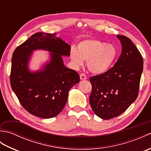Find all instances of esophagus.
I'll return each mask as SVG.
<instances>
[{
  "label": "esophagus",
  "instance_id": "obj_1",
  "mask_svg": "<svg viewBox=\"0 0 151 151\" xmlns=\"http://www.w3.org/2000/svg\"><path fill=\"white\" fill-rule=\"evenodd\" d=\"M80 78H81V80H86L87 79V76H86L85 74L81 73V75H80Z\"/></svg>",
  "mask_w": 151,
  "mask_h": 151
}]
</instances>
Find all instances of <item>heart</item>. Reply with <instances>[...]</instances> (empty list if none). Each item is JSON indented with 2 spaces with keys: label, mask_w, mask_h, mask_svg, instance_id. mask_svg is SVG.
I'll return each mask as SVG.
<instances>
[{
  "label": "heart",
  "mask_w": 151,
  "mask_h": 151,
  "mask_svg": "<svg viewBox=\"0 0 151 151\" xmlns=\"http://www.w3.org/2000/svg\"><path fill=\"white\" fill-rule=\"evenodd\" d=\"M117 51L113 45L96 39L79 42L70 51V58L75 66L82 65L87 60L89 70L93 73L102 74L110 69L116 58Z\"/></svg>",
  "instance_id": "obj_1"
}]
</instances>
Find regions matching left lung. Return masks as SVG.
Masks as SVG:
<instances>
[{"instance_id":"8db88e82","label":"left lung","mask_w":151,"mask_h":151,"mask_svg":"<svg viewBox=\"0 0 151 151\" xmlns=\"http://www.w3.org/2000/svg\"><path fill=\"white\" fill-rule=\"evenodd\" d=\"M122 45L121 54L113 67L89 78V97L95 114L110 119L123 114L136 101L143 68L142 54L129 37L117 35Z\"/></svg>"}]
</instances>
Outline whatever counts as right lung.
Returning a JSON list of instances; mask_svg holds the SVG:
<instances>
[{"label":"right lung","mask_w":151,"mask_h":151,"mask_svg":"<svg viewBox=\"0 0 151 151\" xmlns=\"http://www.w3.org/2000/svg\"><path fill=\"white\" fill-rule=\"evenodd\" d=\"M51 52V60L34 73L27 63L35 50ZM70 47L56 34L38 32L15 49L12 58L10 84L25 110L44 119L58 115L67 101L68 93L79 82L77 72L64 65L62 56H70Z\"/></svg>","instance_id":"obj_1"}]
</instances>
